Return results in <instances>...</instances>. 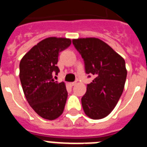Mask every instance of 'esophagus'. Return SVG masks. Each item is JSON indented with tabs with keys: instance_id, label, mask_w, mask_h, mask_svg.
Masks as SVG:
<instances>
[{
	"instance_id": "34e87169",
	"label": "esophagus",
	"mask_w": 147,
	"mask_h": 147,
	"mask_svg": "<svg viewBox=\"0 0 147 147\" xmlns=\"http://www.w3.org/2000/svg\"><path fill=\"white\" fill-rule=\"evenodd\" d=\"M76 82H70V83H69L70 86H74V85H76Z\"/></svg>"
}]
</instances>
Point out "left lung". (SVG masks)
Here are the masks:
<instances>
[{
  "instance_id": "1",
  "label": "left lung",
  "mask_w": 147,
  "mask_h": 147,
  "mask_svg": "<svg viewBox=\"0 0 147 147\" xmlns=\"http://www.w3.org/2000/svg\"><path fill=\"white\" fill-rule=\"evenodd\" d=\"M72 42L84 59L86 73L95 76L82 98L84 113L92 119H103L114 109L123 92L127 77L125 59L96 38Z\"/></svg>"
}]
</instances>
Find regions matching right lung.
I'll use <instances>...</instances> for the list:
<instances>
[{"instance_id": "add662e5", "label": "right lung", "mask_w": 147, "mask_h": 147, "mask_svg": "<svg viewBox=\"0 0 147 147\" xmlns=\"http://www.w3.org/2000/svg\"><path fill=\"white\" fill-rule=\"evenodd\" d=\"M71 40L66 38L50 37L40 40L30 49L20 63V78L26 98L41 118L54 120L63 114L68 93L64 82L58 83L53 73L58 56L69 47Z\"/></svg>"}]
</instances>
